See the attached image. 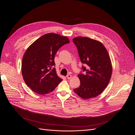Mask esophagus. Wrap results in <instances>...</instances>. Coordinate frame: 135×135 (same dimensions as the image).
Listing matches in <instances>:
<instances>
[{
	"label": "esophagus",
	"instance_id": "obj_1",
	"mask_svg": "<svg viewBox=\"0 0 135 135\" xmlns=\"http://www.w3.org/2000/svg\"><path fill=\"white\" fill-rule=\"evenodd\" d=\"M66 78H67V79H70L71 78V75L70 74H68L66 76Z\"/></svg>",
	"mask_w": 135,
	"mask_h": 135
}]
</instances>
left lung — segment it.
I'll use <instances>...</instances> for the list:
<instances>
[{
  "label": "left lung",
  "mask_w": 135,
  "mask_h": 135,
  "mask_svg": "<svg viewBox=\"0 0 135 135\" xmlns=\"http://www.w3.org/2000/svg\"><path fill=\"white\" fill-rule=\"evenodd\" d=\"M78 49L83 71L78 77L80 86L74 91L84 99L99 95L105 89L110 81L112 67L110 57L104 45L91 38L78 37L73 40Z\"/></svg>",
  "instance_id": "obj_1"
}]
</instances>
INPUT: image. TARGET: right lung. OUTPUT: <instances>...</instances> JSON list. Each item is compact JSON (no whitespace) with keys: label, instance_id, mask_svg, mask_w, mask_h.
<instances>
[{"label":"right lung","instance_id":"obj_1","mask_svg":"<svg viewBox=\"0 0 135 135\" xmlns=\"http://www.w3.org/2000/svg\"><path fill=\"white\" fill-rule=\"evenodd\" d=\"M69 43L67 37L49 33L35 41L26 50L22 61V74L26 84L35 92L44 94L53 91L62 80L56 74L55 55Z\"/></svg>","mask_w":135,"mask_h":135}]
</instances>
